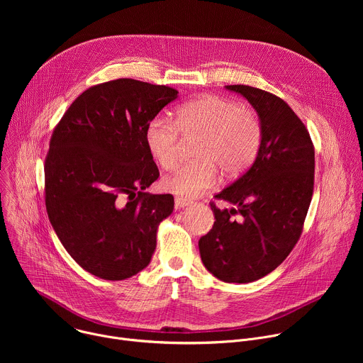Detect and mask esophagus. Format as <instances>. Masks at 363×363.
<instances>
[{
	"instance_id": "34e87169",
	"label": "esophagus",
	"mask_w": 363,
	"mask_h": 363,
	"mask_svg": "<svg viewBox=\"0 0 363 363\" xmlns=\"http://www.w3.org/2000/svg\"><path fill=\"white\" fill-rule=\"evenodd\" d=\"M191 203H192V201H189L186 198H179V196L175 198V206H177V208H185V206H188Z\"/></svg>"
}]
</instances>
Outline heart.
I'll return each mask as SVG.
<instances>
[{
  "instance_id": "heart-1",
  "label": "heart",
  "mask_w": 363,
  "mask_h": 363,
  "mask_svg": "<svg viewBox=\"0 0 363 363\" xmlns=\"http://www.w3.org/2000/svg\"><path fill=\"white\" fill-rule=\"evenodd\" d=\"M179 133L199 136L194 149L196 161L178 167L162 179L165 191L182 198H196L213 188L217 169L228 179L242 175L255 161L263 138L260 118L254 111L216 94L184 103L175 112V123L164 116L147 123L146 149L164 169L174 168L179 160Z\"/></svg>"
}]
</instances>
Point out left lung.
I'll return each instance as SVG.
<instances>
[{
	"label": "left lung",
	"mask_w": 363,
	"mask_h": 363,
	"mask_svg": "<svg viewBox=\"0 0 363 363\" xmlns=\"http://www.w3.org/2000/svg\"><path fill=\"white\" fill-rule=\"evenodd\" d=\"M257 111L263 138L251 168L216 195L230 202L199 238L203 266L225 283H251L279 267L298 241L315 185V146L307 128L279 96L227 86Z\"/></svg>",
	"instance_id": "8db88e82"
}]
</instances>
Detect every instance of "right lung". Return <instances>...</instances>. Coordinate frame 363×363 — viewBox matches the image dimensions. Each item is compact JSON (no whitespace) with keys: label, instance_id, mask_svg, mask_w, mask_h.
Instances as JSON below:
<instances>
[{"label":"right lung","instance_id":"right-lung-1","mask_svg":"<svg viewBox=\"0 0 363 363\" xmlns=\"http://www.w3.org/2000/svg\"><path fill=\"white\" fill-rule=\"evenodd\" d=\"M178 97L168 86L116 79L84 90L50 139L44 161L48 220L73 260L103 280L149 263L171 194L145 189L160 177L145 129Z\"/></svg>","mask_w":363,"mask_h":363}]
</instances>
